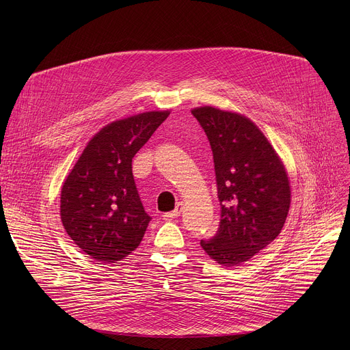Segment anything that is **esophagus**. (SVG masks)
I'll return each mask as SVG.
<instances>
[{
    "label": "esophagus",
    "mask_w": 350,
    "mask_h": 350,
    "mask_svg": "<svg viewBox=\"0 0 350 350\" xmlns=\"http://www.w3.org/2000/svg\"><path fill=\"white\" fill-rule=\"evenodd\" d=\"M181 209H183V204H181V202H178V204L176 205V209H174V211L167 212V213H165V215H163V220L170 221V220H173V219H177V217L180 216V213H181Z\"/></svg>",
    "instance_id": "obj_1"
}]
</instances>
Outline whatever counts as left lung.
I'll return each mask as SVG.
<instances>
[{
    "label": "left lung",
    "instance_id": "left-lung-1",
    "mask_svg": "<svg viewBox=\"0 0 350 350\" xmlns=\"http://www.w3.org/2000/svg\"><path fill=\"white\" fill-rule=\"evenodd\" d=\"M211 142L220 224L204 251L232 267L252 259L281 232L291 188L274 148L247 118L213 107L192 109Z\"/></svg>",
    "mask_w": 350,
    "mask_h": 350
}]
</instances>
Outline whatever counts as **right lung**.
Instances as JSON below:
<instances>
[{"mask_svg": "<svg viewBox=\"0 0 350 350\" xmlns=\"http://www.w3.org/2000/svg\"><path fill=\"white\" fill-rule=\"evenodd\" d=\"M169 113L145 112L105 126L65 180L62 224L90 258L115 263L141 243L151 217L141 204L131 162Z\"/></svg>", "mask_w": 350, "mask_h": 350, "instance_id": "add662e5", "label": "right lung"}]
</instances>
